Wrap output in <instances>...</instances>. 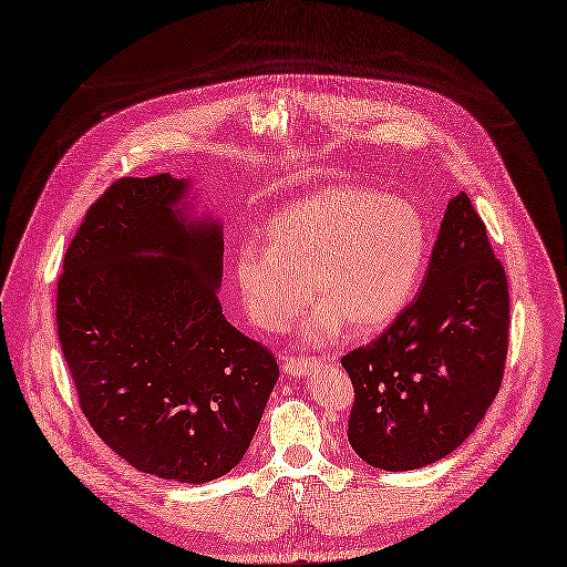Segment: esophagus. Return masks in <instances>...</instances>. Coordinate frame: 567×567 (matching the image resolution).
I'll list each match as a JSON object with an SVG mask.
<instances>
[{
	"mask_svg": "<svg viewBox=\"0 0 567 567\" xmlns=\"http://www.w3.org/2000/svg\"><path fill=\"white\" fill-rule=\"evenodd\" d=\"M316 364H318L316 360H305V358L288 355V358L284 360V373H286V375H292V379H298V375L311 373V369H313Z\"/></svg>",
	"mask_w": 567,
	"mask_h": 567,
	"instance_id": "34e87169",
	"label": "esophagus"
}]
</instances>
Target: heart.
<instances>
[{
	"mask_svg": "<svg viewBox=\"0 0 567 567\" xmlns=\"http://www.w3.org/2000/svg\"><path fill=\"white\" fill-rule=\"evenodd\" d=\"M265 249H235V281L258 328L284 332L307 302L309 346L334 341L346 322L360 334L383 330L409 305L426 254L422 214L371 188L330 186L279 209ZM310 288H306V281Z\"/></svg>",
	"mask_w": 567,
	"mask_h": 567,
	"instance_id": "heart-1",
	"label": "heart"
}]
</instances>
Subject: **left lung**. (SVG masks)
<instances>
[{
  "mask_svg": "<svg viewBox=\"0 0 567 567\" xmlns=\"http://www.w3.org/2000/svg\"><path fill=\"white\" fill-rule=\"evenodd\" d=\"M507 322L505 269L460 192L447 203L415 302L341 360L355 388L348 441L360 460L415 471L460 447L501 388Z\"/></svg>",
  "mask_w": 567,
  "mask_h": 567,
  "instance_id": "left-lung-1",
  "label": "left lung"
}]
</instances>
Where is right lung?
Segmentation results:
<instances>
[{"label":"right lung","instance_id":"right-lung-1","mask_svg":"<svg viewBox=\"0 0 567 567\" xmlns=\"http://www.w3.org/2000/svg\"><path fill=\"white\" fill-rule=\"evenodd\" d=\"M192 177H124L90 207L58 284L80 409L141 473L203 484L247 454L279 364L219 305L224 226Z\"/></svg>","mask_w":567,"mask_h":567}]
</instances>
